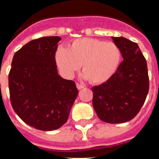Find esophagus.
I'll list each match as a JSON object with an SVG mask.
<instances>
[{
	"instance_id": "34e87169",
	"label": "esophagus",
	"mask_w": 159,
	"mask_h": 159,
	"mask_svg": "<svg viewBox=\"0 0 159 159\" xmlns=\"http://www.w3.org/2000/svg\"><path fill=\"white\" fill-rule=\"evenodd\" d=\"M76 85H77V87L78 90L82 89V88H83V87H84V86H83V85L80 84V83H78V82H77V83H76Z\"/></svg>"
}]
</instances>
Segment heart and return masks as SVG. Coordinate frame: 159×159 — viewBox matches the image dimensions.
<instances>
[{
  "instance_id": "b5f03b06",
  "label": "heart",
  "mask_w": 159,
  "mask_h": 159,
  "mask_svg": "<svg viewBox=\"0 0 159 159\" xmlns=\"http://www.w3.org/2000/svg\"><path fill=\"white\" fill-rule=\"evenodd\" d=\"M54 57L63 76L72 77L82 65V73L87 81L100 84L116 72L120 63L121 51L111 41L82 38L72 41L68 48L58 47Z\"/></svg>"
}]
</instances>
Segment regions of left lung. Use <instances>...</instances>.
Listing matches in <instances>:
<instances>
[{
    "label": "left lung",
    "mask_w": 159,
    "mask_h": 159,
    "mask_svg": "<svg viewBox=\"0 0 159 159\" xmlns=\"http://www.w3.org/2000/svg\"><path fill=\"white\" fill-rule=\"evenodd\" d=\"M123 62L106 82L92 87V105L102 121L124 123L134 118L149 89L148 67L138 44L124 37H112Z\"/></svg>",
    "instance_id": "obj_1"
}]
</instances>
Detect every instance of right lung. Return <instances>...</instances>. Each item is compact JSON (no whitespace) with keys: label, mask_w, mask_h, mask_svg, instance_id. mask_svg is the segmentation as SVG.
Here are the masks:
<instances>
[{"label":"right lung","mask_w":159,"mask_h":159,"mask_svg":"<svg viewBox=\"0 0 159 159\" xmlns=\"http://www.w3.org/2000/svg\"><path fill=\"white\" fill-rule=\"evenodd\" d=\"M60 39L30 41L15 53L9 72L12 108L25 123L40 130L63 125L78 94L73 81L57 74L54 55Z\"/></svg>","instance_id":"add662e5"}]
</instances>
